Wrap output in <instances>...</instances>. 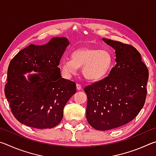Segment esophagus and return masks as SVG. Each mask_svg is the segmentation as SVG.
Wrapping results in <instances>:
<instances>
[{
    "mask_svg": "<svg viewBox=\"0 0 156 156\" xmlns=\"http://www.w3.org/2000/svg\"><path fill=\"white\" fill-rule=\"evenodd\" d=\"M76 89H77L78 91H80L82 89V86L80 85V84H76Z\"/></svg>",
    "mask_w": 156,
    "mask_h": 156,
    "instance_id": "1",
    "label": "esophagus"
}]
</instances>
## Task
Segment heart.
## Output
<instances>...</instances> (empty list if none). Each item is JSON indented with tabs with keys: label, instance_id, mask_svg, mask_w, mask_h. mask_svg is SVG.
<instances>
[{
	"label": "heart",
	"instance_id": "b5f03b06",
	"mask_svg": "<svg viewBox=\"0 0 156 156\" xmlns=\"http://www.w3.org/2000/svg\"><path fill=\"white\" fill-rule=\"evenodd\" d=\"M72 58L62 60L60 69L65 77L69 78L82 68L84 77L96 82L103 79L110 71L112 58L107 50L91 47H81L72 52Z\"/></svg>",
	"mask_w": 156,
	"mask_h": 156
}]
</instances>
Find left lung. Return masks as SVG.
<instances>
[{"instance_id":"obj_1","label":"left lung","mask_w":156,"mask_h":156,"mask_svg":"<svg viewBox=\"0 0 156 156\" xmlns=\"http://www.w3.org/2000/svg\"><path fill=\"white\" fill-rule=\"evenodd\" d=\"M115 50L116 64L109 76L84 89L87 96L86 116L92 127L107 131L136 117L147 96L149 71L135 47L102 38Z\"/></svg>"}]
</instances>
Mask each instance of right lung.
Instances as JSON below:
<instances>
[{"instance_id":"obj_1","label":"right lung","mask_w":156,"mask_h":156,"mask_svg":"<svg viewBox=\"0 0 156 156\" xmlns=\"http://www.w3.org/2000/svg\"><path fill=\"white\" fill-rule=\"evenodd\" d=\"M69 44L65 37H54L43 45L30 44L10 61L5 94L20 123L50 129L62 120L65 105L76 92L74 82L62 78L58 67ZM31 71L37 73L26 79Z\"/></svg>"}]
</instances>
